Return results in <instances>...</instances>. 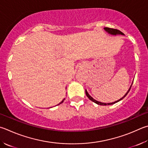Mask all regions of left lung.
Wrapping results in <instances>:
<instances>
[{"label":"left lung","instance_id":"left-lung-1","mask_svg":"<svg viewBox=\"0 0 148 148\" xmlns=\"http://www.w3.org/2000/svg\"><path fill=\"white\" fill-rule=\"evenodd\" d=\"M104 29H105V31L107 32V33H108L109 34L113 35V36H116V35H122V36H123V35H124V34H123L122 33V32H120V30H119V29H116L109 28H107V27H106V28H104ZM133 83H132V84H133ZM132 84L131 85L130 88H129V90H127V92L125 94V95L123 96L122 98H121L120 99H119V100L115 101H114V102H112V103H103V102H100V101H97V100H95V99H94L92 97H91V96L89 95V94L88 93V92H87V90H86V89H85V93H86V95H87V96L88 98V99H89V100H90L91 101H92L93 102H95V103H96V104L100 105V106H109V105H112V104L116 103H117V102H119V101H120V100H122L123 98H124L125 97V96H126V95H127V94H128V92H130L131 86H132Z\"/></svg>","mask_w":148,"mask_h":148}]
</instances>
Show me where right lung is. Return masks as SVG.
<instances>
[{
    "mask_svg": "<svg viewBox=\"0 0 148 148\" xmlns=\"http://www.w3.org/2000/svg\"><path fill=\"white\" fill-rule=\"evenodd\" d=\"M64 100H65V99H63V100L62 101H61V103H59L58 105H60V104H61V103H63V101H64Z\"/></svg>",
    "mask_w": 148,
    "mask_h": 148,
    "instance_id": "add662e5",
    "label": "right lung"
}]
</instances>
